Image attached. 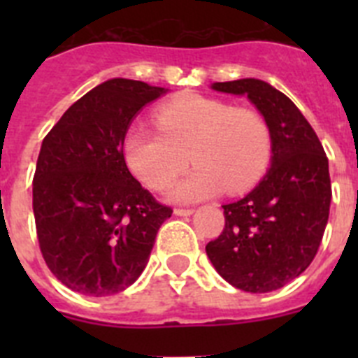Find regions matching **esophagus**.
Returning <instances> with one entry per match:
<instances>
[{
    "label": "esophagus",
    "instance_id": "obj_1",
    "mask_svg": "<svg viewBox=\"0 0 358 358\" xmlns=\"http://www.w3.org/2000/svg\"><path fill=\"white\" fill-rule=\"evenodd\" d=\"M194 208H176L173 210V213L177 215V217H189V215L194 213Z\"/></svg>",
    "mask_w": 358,
    "mask_h": 358
}]
</instances>
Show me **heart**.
<instances>
[{"label": "heart", "mask_w": 358, "mask_h": 358, "mask_svg": "<svg viewBox=\"0 0 358 358\" xmlns=\"http://www.w3.org/2000/svg\"><path fill=\"white\" fill-rule=\"evenodd\" d=\"M159 131L132 127L122 143L129 170L150 189L169 188L186 169H197L170 189V199L194 202L220 189L242 194L267 170L273 136L260 113L215 98L189 94L159 106Z\"/></svg>", "instance_id": "1"}]
</instances>
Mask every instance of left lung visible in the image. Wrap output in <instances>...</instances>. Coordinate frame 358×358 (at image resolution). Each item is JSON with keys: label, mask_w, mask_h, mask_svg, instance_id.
Wrapping results in <instances>:
<instances>
[{"label": "left lung", "mask_w": 358, "mask_h": 358, "mask_svg": "<svg viewBox=\"0 0 358 358\" xmlns=\"http://www.w3.org/2000/svg\"><path fill=\"white\" fill-rule=\"evenodd\" d=\"M211 90L245 94L268 123L271 169L255 189L224 204L226 226L206 245L217 273L245 292L278 290L312 264L330 215L328 157L289 96L258 78L215 82Z\"/></svg>", "instance_id": "left-lung-1"}]
</instances>
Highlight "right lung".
Returning <instances> with one entry per match:
<instances>
[{"label": "right lung", "mask_w": 358, "mask_h": 358, "mask_svg": "<svg viewBox=\"0 0 358 358\" xmlns=\"http://www.w3.org/2000/svg\"><path fill=\"white\" fill-rule=\"evenodd\" d=\"M169 90L113 78L66 110L41 145L34 217L43 258L62 285L113 296L143 273L172 208L129 172L123 136L147 103Z\"/></svg>", "instance_id": "1"}]
</instances>
